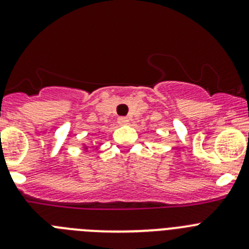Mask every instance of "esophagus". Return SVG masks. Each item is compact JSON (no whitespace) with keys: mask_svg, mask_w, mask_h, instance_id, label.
<instances>
[{"mask_svg":"<svg viewBox=\"0 0 249 249\" xmlns=\"http://www.w3.org/2000/svg\"><path fill=\"white\" fill-rule=\"evenodd\" d=\"M128 122H129V121H128V118H127V117H120V118H118V123H120L121 126H123V124H127Z\"/></svg>","mask_w":249,"mask_h":249,"instance_id":"obj_1","label":"esophagus"}]
</instances>
